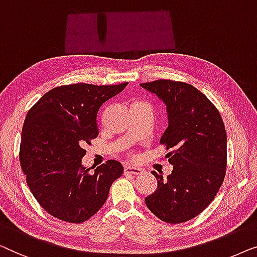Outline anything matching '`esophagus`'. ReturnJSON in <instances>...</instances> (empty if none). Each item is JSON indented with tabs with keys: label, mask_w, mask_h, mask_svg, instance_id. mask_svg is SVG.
Instances as JSON below:
<instances>
[{
	"label": "esophagus",
	"mask_w": 257,
	"mask_h": 257,
	"mask_svg": "<svg viewBox=\"0 0 257 257\" xmlns=\"http://www.w3.org/2000/svg\"><path fill=\"white\" fill-rule=\"evenodd\" d=\"M124 172L125 173H132V175H141V173L143 172V170L141 168H136V166H130V165H127L124 166Z\"/></svg>",
	"instance_id": "esophagus-1"
}]
</instances>
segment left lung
I'll list each match as a JSON object with an SVG mask.
<instances>
[{
  "instance_id": "8db88e82",
  "label": "left lung",
  "mask_w": 257,
  "mask_h": 257,
  "mask_svg": "<svg viewBox=\"0 0 257 257\" xmlns=\"http://www.w3.org/2000/svg\"><path fill=\"white\" fill-rule=\"evenodd\" d=\"M141 86L166 104L169 127L161 144L173 165L166 179L153 171L157 190L146 197V205L164 222L189 221L211 204L225 179V124L218 108L192 85L160 79Z\"/></svg>"
}]
</instances>
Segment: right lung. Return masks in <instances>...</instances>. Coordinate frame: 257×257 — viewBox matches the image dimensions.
Segmentation results:
<instances>
[{"label": "right lung", "instance_id": "1", "mask_svg": "<svg viewBox=\"0 0 257 257\" xmlns=\"http://www.w3.org/2000/svg\"><path fill=\"white\" fill-rule=\"evenodd\" d=\"M118 85L72 84L52 88L28 111L22 129L20 163L32 196L49 214L81 223L107 200L111 184L123 173L109 160L94 173L81 165L84 147L99 135L96 116Z\"/></svg>", "mask_w": 257, "mask_h": 257}]
</instances>
